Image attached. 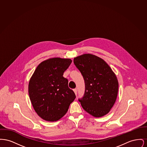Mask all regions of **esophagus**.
<instances>
[{"label":"esophagus","instance_id":"esophagus-1","mask_svg":"<svg viewBox=\"0 0 147 147\" xmlns=\"http://www.w3.org/2000/svg\"><path fill=\"white\" fill-rule=\"evenodd\" d=\"M73 91L74 92V93H75V94L77 95V89H73Z\"/></svg>","mask_w":147,"mask_h":147}]
</instances>
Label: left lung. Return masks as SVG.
<instances>
[{"label":"left lung","mask_w":147,"mask_h":147,"mask_svg":"<svg viewBox=\"0 0 147 147\" xmlns=\"http://www.w3.org/2000/svg\"><path fill=\"white\" fill-rule=\"evenodd\" d=\"M73 62L85 82L84 96L79 101L94 117L104 116L110 112L117 96L119 83L115 74L105 61L91 54L77 57Z\"/></svg>","instance_id":"1"}]
</instances>
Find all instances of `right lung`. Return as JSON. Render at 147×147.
<instances>
[{
    "instance_id": "1",
    "label": "right lung",
    "mask_w": 147,
    "mask_h": 147,
    "mask_svg": "<svg viewBox=\"0 0 147 147\" xmlns=\"http://www.w3.org/2000/svg\"><path fill=\"white\" fill-rule=\"evenodd\" d=\"M70 59L50 58L40 63L31 78L28 94L37 115L49 122L57 121L65 115L76 96L63 77L69 67Z\"/></svg>"
}]
</instances>
